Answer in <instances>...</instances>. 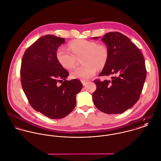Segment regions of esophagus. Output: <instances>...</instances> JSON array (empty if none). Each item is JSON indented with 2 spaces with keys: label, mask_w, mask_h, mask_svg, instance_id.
I'll list each match as a JSON object with an SVG mask.
<instances>
[{
  "label": "esophagus",
  "mask_w": 161,
  "mask_h": 161,
  "mask_svg": "<svg viewBox=\"0 0 161 161\" xmlns=\"http://www.w3.org/2000/svg\"><path fill=\"white\" fill-rule=\"evenodd\" d=\"M81 83L83 84V86H85L87 83H88V81H85V80H81Z\"/></svg>",
  "instance_id": "34e87169"
}]
</instances>
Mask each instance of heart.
I'll return each mask as SVG.
<instances>
[{"mask_svg": "<svg viewBox=\"0 0 161 161\" xmlns=\"http://www.w3.org/2000/svg\"><path fill=\"white\" fill-rule=\"evenodd\" d=\"M69 47L72 53L67 48L60 46L56 52L58 62L64 68L70 69L77 62V58H81L83 66L76 68L71 72L73 78L82 80H88L93 76L97 68L103 69L106 64L108 57V51L103 44L85 39H78L72 42Z\"/></svg>", "mask_w": 161, "mask_h": 161, "instance_id": "heart-1", "label": "heart"}]
</instances>
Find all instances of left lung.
<instances>
[{
	"label": "left lung",
	"instance_id": "left-lung-1",
	"mask_svg": "<svg viewBox=\"0 0 161 161\" xmlns=\"http://www.w3.org/2000/svg\"><path fill=\"white\" fill-rule=\"evenodd\" d=\"M99 37H94L97 39ZM108 51L107 63L99 76L110 80H94V105L108 114L124 113L138 101L146 77L143 54L126 36L119 32L106 33L101 39Z\"/></svg>",
	"mask_w": 161,
	"mask_h": 161
}]
</instances>
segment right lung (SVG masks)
<instances>
[{"mask_svg": "<svg viewBox=\"0 0 161 161\" xmlns=\"http://www.w3.org/2000/svg\"><path fill=\"white\" fill-rule=\"evenodd\" d=\"M64 42V38L42 36L25 51L21 61V83L30 105L52 119H62L72 112L83 88L77 79L65 80L69 73L57 60V48Z\"/></svg>", "mask_w": 161, "mask_h": 161, "instance_id": "1", "label": "right lung"}]
</instances>
